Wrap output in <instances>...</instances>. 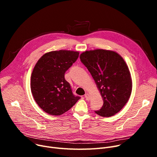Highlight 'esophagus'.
<instances>
[{
	"label": "esophagus",
	"instance_id": "obj_1",
	"mask_svg": "<svg viewBox=\"0 0 157 157\" xmlns=\"http://www.w3.org/2000/svg\"><path fill=\"white\" fill-rule=\"evenodd\" d=\"M85 98H86V100H90V95L88 94H86L85 95Z\"/></svg>",
	"mask_w": 157,
	"mask_h": 157
}]
</instances>
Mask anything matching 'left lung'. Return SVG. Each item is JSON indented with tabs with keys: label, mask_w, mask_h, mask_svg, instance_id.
Instances as JSON below:
<instances>
[{
	"label": "left lung",
	"mask_w": 157,
	"mask_h": 157,
	"mask_svg": "<svg viewBox=\"0 0 157 157\" xmlns=\"http://www.w3.org/2000/svg\"><path fill=\"white\" fill-rule=\"evenodd\" d=\"M79 57L103 98L102 107L95 113L103 117L113 116L124 107L131 95L132 82L127 63L117 52L102 49L86 51Z\"/></svg>",
	"instance_id": "obj_1"
}]
</instances>
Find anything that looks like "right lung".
Here are the masks:
<instances>
[{
	"instance_id": "right-lung-1",
	"label": "right lung",
	"mask_w": 157,
	"mask_h": 157,
	"mask_svg": "<svg viewBox=\"0 0 157 157\" xmlns=\"http://www.w3.org/2000/svg\"><path fill=\"white\" fill-rule=\"evenodd\" d=\"M79 54L70 50L48 52L40 58L33 69L31 92L36 103L48 114L59 116L69 111L80 98L73 94L64 77Z\"/></svg>"
}]
</instances>
